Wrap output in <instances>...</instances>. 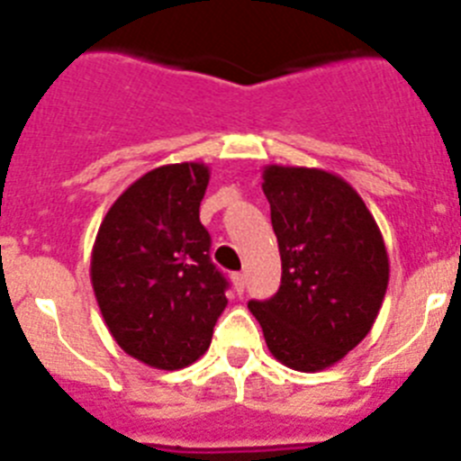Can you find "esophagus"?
I'll use <instances>...</instances> for the list:
<instances>
[{"label": "esophagus", "instance_id": "34e87169", "mask_svg": "<svg viewBox=\"0 0 461 461\" xmlns=\"http://www.w3.org/2000/svg\"><path fill=\"white\" fill-rule=\"evenodd\" d=\"M230 279H233V286H235V291H238V293H242V291H244V286H247V276H244L242 272H235V275L230 276Z\"/></svg>", "mask_w": 461, "mask_h": 461}]
</instances>
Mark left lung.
I'll return each mask as SVG.
<instances>
[{"label": "left lung", "mask_w": 461, "mask_h": 461, "mask_svg": "<svg viewBox=\"0 0 461 461\" xmlns=\"http://www.w3.org/2000/svg\"><path fill=\"white\" fill-rule=\"evenodd\" d=\"M263 194L281 256V286L251 300L272 356L321 372L369 335L390 279L383 235L344 177L303 166H266Z\"/></svg>", "instance_id": "1"}]
</instances>
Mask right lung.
Wrapping results in <instances>:
<instances>
[{
  "label": "right lung",
  "instance_id": "obj_1",
  "mask_svg": "<svg viewBox=\"0 0 461 461\" xmlns=\"http://www.w3.org/2000/svg\"><path fill=\"white\" fill-rule=\"evenodd\" d=\"M207 182L201 161L149 170L110 205L94 240L89 276L101 316L122 351L154 369L198 360L228 304L198 217Z\"/></svg>",
  "mask_w": 461,
  "mask_h": 461
}]
</instances>
